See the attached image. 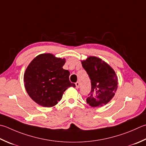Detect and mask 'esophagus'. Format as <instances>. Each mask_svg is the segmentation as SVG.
Wrapping results in <instances>:
<instances>
[{"mask_svg": "<svg viewBox=\"0 0 146 146\" xmlns=\"http://www.w3.org/2000/svg\"><path fill=\"white\" fill-rule=\"evenodd\" d=\"M75 85H76V88H78L80 87V83L79 82H76L75 83Z\"/></svg>", "mask_w": 146, "mask_h": 146, "instance_id": "esophagus-1", "label": "esophagus"}]
</instances>
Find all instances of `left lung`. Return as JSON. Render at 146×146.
Listing matches in <instances>:
<instances>
[{
  "label": "left lung",
  "instance_id": "1",
  "mask_svg": "<svg viewBox=\"0 0 146 146\" xmlns=\"http://www.w3.org/2000/svg\"><path fill=\"white\" fill-rule=\"evenodd\" d=\"M91 81V91L87 102L92 107L108 104L118 88V77L106 62L97 57L90 56L82 61Z\"/></svg>",
  "mask_w": 146,
  "mask_h": 146
}]
</instances>
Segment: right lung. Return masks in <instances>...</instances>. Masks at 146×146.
<instances>
[{
  "instance_id": "1",
  "label": "right lung",
  "mask_w": 146,
  "mask_h": 146,
  "mask_svg": "<svg viewBox=\"0 0 146 146\" xmlns=\"http://www.w3.org/2000/svg\"><path fill=\"white\" fill-rule=\"evenodd\" d=\"M65 59L42 54L31 61L24 74L25 89L33 101L43 107L56 105L68 88L75 87L70 72L62 68Z\"/></svg>"
}]
</instances>
